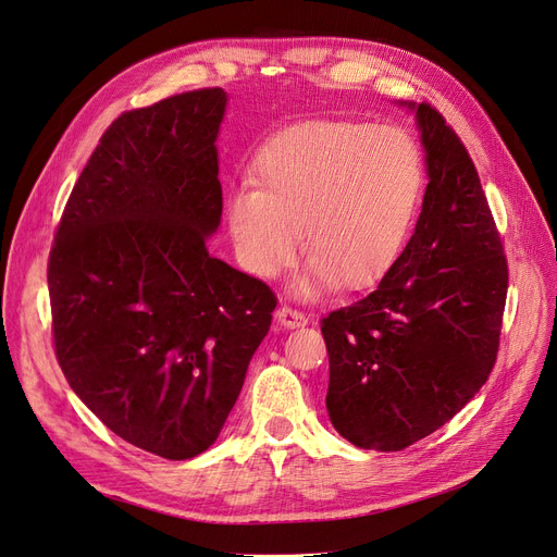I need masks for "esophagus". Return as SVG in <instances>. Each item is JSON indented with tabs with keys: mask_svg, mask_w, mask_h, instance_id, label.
<instances>
[{
	"mask_svg": "<svg viewBox=\"0 0 557 557\" xmlns=\"http://www.w3.org/2000/svg\"><path fill=\"white\" fill-rule=\"evenodd\" d=\"M275 319H277V323H280L282 327H286V330L305 327V325H307V317H305V313L298 311V309H294V307H286V305L277 309Z\"/></svg>",
	"mask_w": 557,
	"mask_h": 557,
	"instance_id": "obj_1",
	"label": "esophagus"
}]
</instances>
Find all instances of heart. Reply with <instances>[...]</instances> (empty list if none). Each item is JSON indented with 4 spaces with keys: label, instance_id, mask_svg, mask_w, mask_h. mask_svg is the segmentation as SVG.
I'll return each instance as SVG.
<instances>
[{
    "label": "heart",
    "instance_id": "obj_1",
    "mask_svg": "<svg viewBox=\"0 0 557 557\" xmlns=\"http://www.w3.org/2000/svg\"><path fill=\"white\" fill-rule=\"evenodd\" d=\"M252 175L257 186H236L225 205L236 255L252 275L271 280L302 238L309 261L296 296L382 277L405 246L423 188L417 143L398 127L355 120L282 129L263 145Z\"/></svg>",
    "mask_w": 557,
    "mask_h": 557
}]
</instances>
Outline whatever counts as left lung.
<instances>
[{
	"label": "left lung",
	"instance_id": "obj_1",
	"mask_svg": "<svg viewBox=\"0 0 557 557\" xmlns=\"http://www.w3.org/2000/svg\"><path fill=\"white\" fill-rule=\"evenodd\" d=\"M417 117L428 186L412 238L371 294L330 311L327 414L357 448L403 450L448 423L487 382L507 261L475 165L430 104Z\"/></svg>",
	"mask_w": 557,
	"mask_h": 557
}]
</instances>
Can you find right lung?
Returning <instances> with one entry per match:
<instances>
[{"mask_svg":"<svg viewBox=\"0 0 557 557\" xmlns=\"http://www.w3.org/2000/svg\"><path fill=\"white\" fill-rule=\"evenodd\" d=\"M223 88L115 117L70 193L47 265L57 359L109 430L165 459L205 453L269 334L275 294L211 257Z\"/></svg>","mask_w":557,"mask_h":557,"instance_id":"add662e5","label":"right lung"}]
</instances>
